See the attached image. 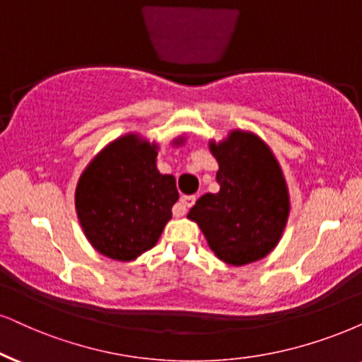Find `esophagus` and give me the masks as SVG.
Masks as SVG:
<instances>
[{"instance_id":"1","label":"esophagus","mask_w":362,"mask_h":362,"mask_svg":"<svg viewBox=\"0 0 362 362\" xmlns=\"http://www.w3.org/2000/svg\"><path fill=\"white\" fill-rule=\"evenodd\" d=\"M194 204H195V195H184L180 200H178L177 207L173 209V215H175V217H182V215H185L187 210H189Z\"/></svg>"}]
</instances>
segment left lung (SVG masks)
I'll list each match as a JSON object with an SVG mask.
<instances>
[{
	"instance_id": "obj_1",
	"label": "left lung",
	"mask_w": 362,
	"mask_h": 362,
	"mask_svg": "<svg viewBox=\"0 0 362 362\" xmlns=\"http://www.w3.org/2000/svg\"><path fill=\"white\" fill-rule=\"evenodd\" d=\"M210 152L218 162L221 190L200 197L187 217L199 223L223 262L264 259L289 217V194L276 157L257 135L240 130L221 144L210 141Z\"/></svg>"
}]
</instances>
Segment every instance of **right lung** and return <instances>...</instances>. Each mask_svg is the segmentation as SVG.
I'll return each mask as SVG.
<instances>
[{"mask_svg": "<svg viewBox=\"0 0 362 362\" xmlns=\"http://www.w3.org/2000/svg\"><path fill=\"white\" fill-rule=\"evenodd\" d=\"M157 145L125 135L81 173L75 207L90 244L115 260H134L157 244L178 200L175 178L157 170Z\"/></svg>", "mask_w": 362, "mask_h": 362, "instance_id": "obj_1", "label": "right lung"}]
</instances>
